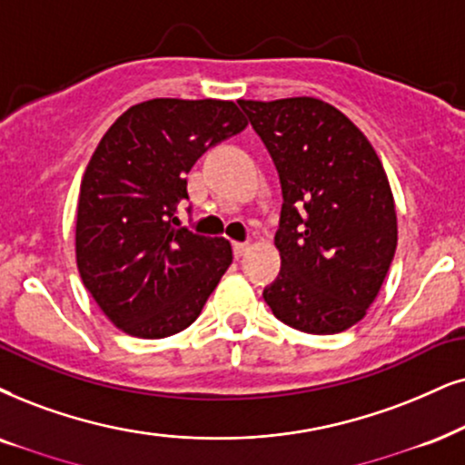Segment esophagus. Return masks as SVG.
Listing matches in <instances>:
<instances>
[{
	"instance_id": "obj_1",
	"label": "esophagus",
	"mask_w": 465,
	"mask_h": 465,
	"mask_svg": "<svg viewBox=\"0 0 465 465\" xmlns=\"http://www.w3.org/2000/svg\"><path fill=\"white\" fill-rule=\"evenodd\" d=\"M232 246H233V255H236V257H242V255H246V251L251 249L249 242H233Z\"/></svg>"
}]
</instances>
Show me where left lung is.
Masks as SVG:
<instances>
[{
  "label": "left lung",
  "instance_id": "8db88e82",
  "mask_svg": "<svg viewBox=\"0 0 465 465\" xmlns=\"http://www.w3.org/2000/svg\"><path fill=\"white\" fill-rule=\"evenodd\" d=\"M281 182V272L263 301L309 334L348 331L375 301L397 249L395 202L367 137L317 98L238 101Z\"/></svg>",
  "mask_w": 465,
  "mask_h": 465
}]
</instances>
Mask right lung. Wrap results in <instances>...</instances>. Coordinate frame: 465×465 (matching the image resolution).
Instances as JSON below:
<instances>
[{"label":"right lung","mask_w":465,"mask_h":465,"mask_svg":"<svg viewBox=\"0 0 465 465\" xmlns=\"http://www.w3.org/2000/svg\"><path fill=\"white\" fill-rule=\"evenodd\" d=\"M244 128L229 101L154 98L104 133L81 182L76 266L120 331L172 337L202 313L232 246L180 227L178 205L189 199L186 173L197 158Z\"/></svg>","instance_id":"obj_1"}]
</instances>
